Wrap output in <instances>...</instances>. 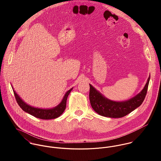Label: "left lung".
I'll return each mask as SVG.
<instances>
[{
  "label": "left lung",
  "instance_id": "1",
  "mask_svg": "<svg viewBox=\"0 0 161 161\" xmlns=\"http://www.w3.org/2000/svg\"><path fill=\"white\" fill-rule=\"evenodd\" d=\"M150 80L149 76L142 90L133 98L121 102L111 100L90 85L89 99L93 110L98 114L110 118H121L130 114L143 102Z\"/></svg>",
  "mask_w": 161,
  "mask_h": 161
}]
</instances>
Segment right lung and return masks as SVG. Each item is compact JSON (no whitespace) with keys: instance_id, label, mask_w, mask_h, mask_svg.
<instances>
[{"instance_id":"1","label":"right lung","mask_w":161,"mask_h":161,"mask_svg":"<svg viewBox=\"0 0 161 161\" xmlns=\"http://www.w3.org/2000/svg\"><path fill=\"white\" fill-rule=\"evenodd\" d=\"M12 87L17 102L23 111L36 118L43 119H54L62 115L66 107V101H67L68 97L70 92H71V91L73 89V87H72L68 92H66L61 102L59 103V104H58L55 107H53L51 108H40L32 107L27 104L17 93V92L14 91L12 86Z\"/></svg>"}]
</instances>
